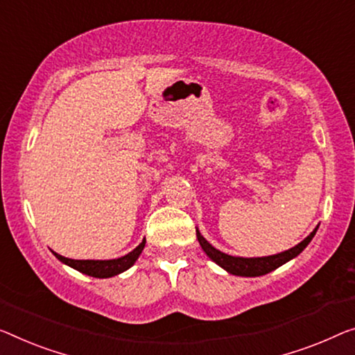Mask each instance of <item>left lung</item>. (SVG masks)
<instances>
[{
  "label": "left lung",
  "instance_id": "obj_1",
  "mask_svg": "<svg viewBox=\"0 0 355 355\" xmlns=\"http://www.w3.org/2000/svg\"><path fill=\"white\" fill-rule=\"evenodd\" d=\"M319 228V226H317ZM317 228L311 232V234L306 237L303 242H300L298 245H295L290 250H285L282 253H277V255L271 257H263V258H241V257H231L226 255V253L216 250L215 247H211L207 241L200 236V232L196 230V236H198V241L202 250L207 253L210 260H214L218 266L226 269L230 274H236V276H245V277H257V276H264V274L274 271L279 266H282L284 263L292 260V258L298 257L301 252L304 250L306 247L313 237L315 236Z\"/></svg>",
  "mask_w": 355,
  "mask_h": 355
}]
</instances>
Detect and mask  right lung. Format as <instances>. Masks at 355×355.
Here are the masks:
<instances>
[{
  "mask_svg": "<svg viewBox=\"0 0 355 355\" xmlns=\"http://www.w3.org/2000/svg\"><path fill=\"white\" fill-rule=\"evenodd\" d=\"M145 242L146 241L144 239L139 247L134 248V250H132L130 253H127V255H124V257L116 258V260H71V258H65L55 252H54V255L59 258L62 263L75 268L79 272L87 274V276H92V277L105 279V277L116 276V274H121V272H124L125 269H129L132 264L135 263L137 258L140 257V253L145 247Z\"/></svg>",
  "mask_w": 355,
  "mask_h": 355,
  "instance_id": "right-lung-1",
  "label": "right lung"
}]
</instances>
